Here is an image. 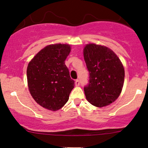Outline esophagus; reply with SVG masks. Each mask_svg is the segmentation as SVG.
Returning <instances> with one entry per match:
<instances>
[{"label": "esophagus", "mask_w": 148, "mask_h": 148, "mask_svg": "<svg viewBox=\"0 0 148 148\" xmlns=\"http://www.w3.org/2000/svg\"><path fill=\"white\" fill-rule=\"evenodd\" d=\"M75 85L76 86H79V85H80V81L79 79H77V80H76V81H75Z\"/></svg>", "instance_id": "esophagus-1"}]
</instances>
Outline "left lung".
I'll use <instances>...</instances> for the list:
<instances>
[{
    "label": "left lung",
    "mask_w": 148,
    "mask_h": 148,
    "mask_svg": "<svg viewBox=\"0 0 148 148\" xmlns=\"http://www.w3.org/2000/svg\"><path fill=\"white\" fill-rule=\"evenodd\" d=\"M89 72V84L84 87L86 99L97 107L109 105L118 98L123 89L125 69L119 58L104 46L89 44L84 49Z\"/></svg>",
    "instance_id": "1"
}]
</instances>
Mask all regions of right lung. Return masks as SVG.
<instances>
[{
	"label": "right lung",
	"instance_id": "add662e5",
	"mask_svg": "<svg viewBox=\"0 0 148 148\" xmlns=\"http://www.w3.org/2000/svg\"><path fill=\"white\" fill-rule=\"evenodd\" d=\"M70 51L69 45L47 46L28 63L27 80L30 95L47 109L55 111L62 108L74 87L64 63Z\"/></svg>",
	"mask_w": 148,
	"mask_h": 148
}]
</instances>
